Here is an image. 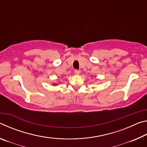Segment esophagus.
<instances>
[{
	"label": "esophagus",
	"mask_w": 147,
	"mask_h": 147,
	"mask_svg": "<svg viewBox=\"0 0 147 147\" xmlns=\"http://www.w3.org/2000/svg\"><path fill=\"white\" fill-rule=\"evenodd\" d=\"M74 73H75L76 74H79L80 73V71L78 70V69H75V71H74Z\"/></svg>",
	"instance_id": "1"
}]
</instances>
